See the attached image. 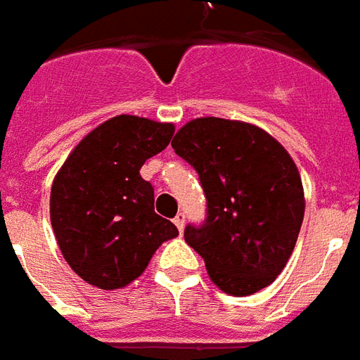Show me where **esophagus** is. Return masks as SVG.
<instances>
[{
  "mask_svg": "<svg viewBox=\"0 0 360 360\" xmlns=\"http://www.w3.org/2000/svg\"><path fill=\"white\" fill-rule=\"evenodd\" d=\"M174 224H176L178 230L182 232L184 224H186V214H184V212H178L176 217H174Z\"/></svg>",
  "mask_w": 360,
  "mask_h": 360,
  "instance_id": "esophagus-1",
  "label": "esophagus"
}]
</instances>
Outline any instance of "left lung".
<instances>
[{
  "mask_svg": "<svg viewBox=\"0 0 360 360\" xmlns=\"http://www.w3.org/2000/svg\"><path fill=\"white\" fill-rule=\"evenodd\" d=\"M172 148L198 170L207 198L203 226L184 230L212 284L243 297L270 285L295 248L305 191L291 155L266 130L201 117L180 128Z\"/></svg>",
  "mask_w": 360,
  "mask_h": 360,
  "instance_id": "1",
  "label": "left lung"
}]
</instances>
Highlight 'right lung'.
Segmentation results:
<instances>
[{"label":"right lung","instance_id":"add662e5","mask_svg":"<svg viewBox=\"0 0 360 360\" xmlns=\"http://www.w3.org/2000/svg\"><path fill=\"white\" fill-rule=\"evenodd\" d=\"M172 134V122L119 115L84 136L57 170L51 226L84 282L120 290L141 276L162 241L178 236L155 212L153 186L140 176L141 165L161 153Z\"/></svg>","mask_w":360,"mask_h":360}]
</instances>
